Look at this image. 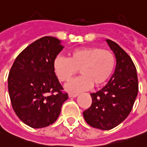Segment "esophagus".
<instances>
[{"label": "esophagus", "instance_id": "esophagus-1", "mask_svg": "<svg viewBox=\"0 0 147 147\" xmlns=\"http://www.w3.org/2000/svg\"><path fill=\"white\" fill-rule=\"evenodd\" d=\"M78 94H71V93H69V98H76V97H78Z\"/></svg>", "mask_w": 147, "mask_h": 147}]
</instances>
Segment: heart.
Returning a JSON list of instances; mask_svg holds the SVG:
<instances>
[{
    "label": "heart",
    "instance_id": "heart-1",
    "mask_svg": "<svg viewBox=\"0 0 147 147\" xmlns=\"http://www.w3.org/2000/svg\"><path fill=\"white\" fill-rule=\"evenodd\" d=\"M115 67L112 53L99 47H82L69 53V57L57 56L53 63V71L61 82H66L79 69L81 75L65 86V90L79 93L94 86H101L109 80Z\"/></svg>",
    "mask_w": 147,
    "mask_h": 147
}]
</instances>
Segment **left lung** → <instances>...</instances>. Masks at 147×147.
Instances as JSON below:
<instances>
[{"label": "left lung", "instance_id": "left-lung-1", "mask_svg": "<svg viewBox=\"0 0 147 147\" xmlns=\"http://www.w3.org/2000/svg\"><path fill=\"white\" fill-rule=\"evenodd\" d=\"M116 57V67L109 82L90 94L92 104L83 112L86 122L108 130L118 126L132 110L138 91L137 70L130 57L114 41L106 39Z\"/></svg>", "mask_w": 147, "mask_h": 147}]
</instances>
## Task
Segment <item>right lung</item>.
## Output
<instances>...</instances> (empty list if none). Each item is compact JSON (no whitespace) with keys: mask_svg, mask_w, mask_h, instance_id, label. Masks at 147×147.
Listing matches in <instances>:
<instances>
[{"mask_svg":"<svg viewBox=\"0 0 147 147\" xmlns=\"http://www.w3.org/2000/svg\"><path fill=\"white\" fill-rule=\"evenodd\" d=\"M63 48L56 37H41L18 55L10 69L8 89L12 106L18 118L32 128L53 124L68 99L53 68Z\"/></svg>","mask_w":147,"mask_h":147,"instance_id":"add662e5","label":"right lung"}]
</instances>
